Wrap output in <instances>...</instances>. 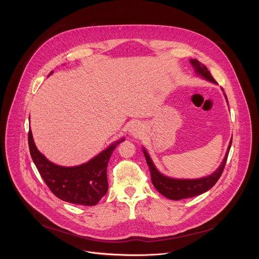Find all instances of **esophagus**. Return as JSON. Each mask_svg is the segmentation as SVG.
Returning <instances> with one entry per match:
<instances>
[{
  "mask_svg": "<svg viewBox=\"0 0 259 259\" xmlns=\"http://www.w3.org/2000/svg\"><path fill=\"white\" fill-rule=\"evenodd\" d=\"M129 133L133 136H138L141 134V128L139 123H132L129 127Z\"/></svg>",
  "mask_w": 259,
  "mask_h": 259,
  "instance_id": "esophagus-1",
  "label": "esophagus"
}]
</instances>
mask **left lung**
Segmentation results:
<instances>
[{
  "instance_id": "1",
  "label": "left lung",
  "mask_w": 259,
  "mask_h": 259,
  "mask_svg": "<svg viewBox=\"0 0 259 259\" xmlns=\"http://www.w3.org/2000/svg\"><path fill=\"white\" fill-rule=\"evenodd\" d=\"M190 61L199 76L216 84V81L211 76L210 71L203 63H201L197 59H191ZM226 98H227V96H226ZM232 140H233V137L231 138L226 157H225L223 163L220 164V166L209 176L197 178V179H177V178H171V177L163 175L160 171H158V169L154 165L151 157L149 156V154H147V152L143 147L142 149L143 155L145 157L147 165H149L152 182L154 184V187L157 189V191L161 195H163L164 197H166L170 200H175V201H178L181 199H187V198H193V197L199 196L201 194H204L205 192L209 191L214 186V184L217 182V180L219 179V177L221 176V174H223L227 160H228V156L230 153Z\"/></svg>"
}]
</instances>
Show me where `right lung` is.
I'll return each mask as SVG.
<instances>
[{
	"label": "right lung",
	"mask_w": 259,
	"mask_h": 259,
	"mask_svg": "<svg viewBox=\"0 0 259 259\" xmlns=\"http://www.w3.org/2000/svg\"><path fill=\"white\" fill-rule=\"evenodd\" d=\"M52 73V71H51ZM124 138L110 144L106 150L89 162L75 166L55 165L42 155L28 131V146L31 159L50 191L60 200L84 206H94L107 193L106 168L116 146Z\"/></svg>",
	"instance_id": "right-lung-1"
}]
</instances>
